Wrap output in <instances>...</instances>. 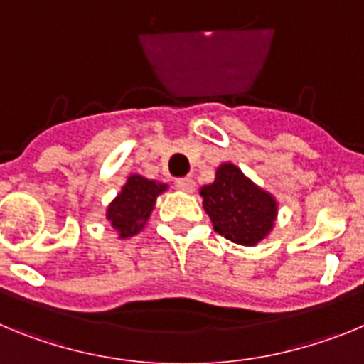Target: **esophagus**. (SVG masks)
I'll return each mask as SVG.
<instances>
[{"label": "esophagus", "instance_id": "esophagus-1", "mask_svg": "<svg viewBox=\"0 0 364 364\" xmlns=\"http://www.w3.org/2000/svg\"><path fill=\"white\" fill-rule=\"evenodd\" d=\"M175 188L178 191H184V193H193L195 191V180L191 176H184V178H176L175 180Z\"/></svg>", "mask_w": 364, "mask_h": 364}]
</instances>
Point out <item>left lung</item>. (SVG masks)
Wrapping results in <instances>:
<instances>
[{
    "label": "left lung",
    "mask_w": 364,
    "mask_h": 364,
    "mask_svg": "<svg viewBox=\"0 0 364 364\" xmlns=\"http://www.w3.org/2000/svg\"><path fill=\"white\" fill-rule=\"evenodd\" d=\"M200 197L215 231L240 246H257L277 220L275 197L231 162L217 167L213 182L200 188Z\"/></svg>",
    "instance_id": "obj_1"
}]
</instances>
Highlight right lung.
I'll return each mask as SVG.
<instances>
[{"mask_svg": "<svg viewBox=\"0 0 364 364\" xmlns=\"http://www.w3.org/2000/svg\"><path fill=\"white\" fill-rule=\"evenodd\" d=\"M166 189L167 184L142 175L127 176V182L122 186L120 193L105 211V218L118 233V239H129L146 228L156 204V197Z\"/></svg>", "mask_w": 364, "mask_h": 364, "instance_id": "right-lung-1", "label": "right lung"}]
</instances>
